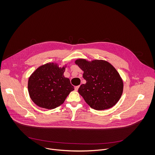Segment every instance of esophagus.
<instances>
[{
	"instance_id": "esophagus-1",
	"label": "esophagus",
	"mask_w": 155,
	"mask_h": 155,
	"mask_svg": "<svg viewBox=\"0 0 155 155\" xmlns=\"http://www.w3.org/2000/svg\"><path fill=\"white\" fill-rule=\"evenodd\" d=\"M79 87H80L79 85V86H76V87H74V90H75V91H78V89L79 88Z\"/></svg>"
}]
</instances>
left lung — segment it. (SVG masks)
I'll list each match as a JSON object with an SVG mask.
<instances>
[{
	"label": "left lung",
	"instance_id": "left-lung-1",
	"mask_svg": "<svg viewBox=\"0 0 155 155\" xmlns=\"http://www.w3.org/2000/svg\"><path fill=\"white\" fill-rule=\"evenodd\" d=\"M75 64L84 71L85 84L78 92L89 106L97 110L114 106L120 98L124 83L119 73L110 63L103 60L91 61L84 58L75 60Z\"/></svg>",
	"mask_w": 155,
	"mask_h": 155
}]
</instances>
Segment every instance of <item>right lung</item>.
Wrapping results in <instances>:
<instances>
[{
  "label": "right lung",
  "instance_id": "obj_1",
  "mask_svg": "<svg viewBox=\"0 0 155 155\" xmlns=\"http://www.w3.org/2000/svg\"><path fill=\"white\" fill-rule=\"evenodd\" d=\"M66 67L48 63L39 67L30 75L28 81V94L38 106L55 109L61 105L74 90L70 79L64 76Z\"/></svg>",
  "mask_w": 155,
  "mask_h": 155
}]
</instances>
